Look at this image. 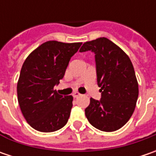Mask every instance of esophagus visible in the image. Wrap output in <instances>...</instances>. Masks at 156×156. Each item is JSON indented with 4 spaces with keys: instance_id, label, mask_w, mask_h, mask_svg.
<instances>
[{
    "instance_id": "34e87169",
    "label": "esophagus",
    "mask_w": 156,
    "mask_h": 156,
    "mask_svg": "<svg viewBox=\"0 0 156 156\" xmlns=\"http://www.w3.org/2000/svg\"><path fill=\"white\" fill-rule=\"evenodd\" d=\"M80 95H81V94L78 93V92H74V93H73V97H74V98H77V97L80 96Z\"/></svg>"
}]
</instances>
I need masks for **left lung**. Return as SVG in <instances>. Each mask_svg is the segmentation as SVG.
Returning a JSON list of instances; mask_svg holds the SVG:
<instances>
[{"label":"left lung","mask_w":156,"mask_h":156,"mask_svg":"<svg viewBox=\"0 0 156 156\" xmlns=\"http://www.w3.org/2000/svg\"><path fill=\"white\" fill-rule=\"evenodd\" d=\"M86 51L94 53L97 84L101 93L99 101L90 99L86 117L99 130H118L132 116L139 94L133 64L122 49L105 37L85 42L80 52Z\"/></svg>","instance_id":"left-lung-1"}]
</instances>
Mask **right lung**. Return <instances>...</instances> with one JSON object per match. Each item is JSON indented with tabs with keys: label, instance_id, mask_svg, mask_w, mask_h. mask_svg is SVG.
Instances as JSON below:
<instances>
[{
	"label": "right lung",
	"instance_id": "add662e5",
	"mask_svg": "<svg viewBox=\"0 0 156 156\" xmlns=\"http://www.w3.org/2000/svg\"><path fill=\"white\" fill-rule=\"evenodd\" d=\"M81 42H44L22 65L17 83V96L27 122L40 132H54L69 121L72 95H61L54 89L65 75L71 57Z\"/></svg>",
	"mask_w": 156,
	"mask_h": 156
}]
</instances>
